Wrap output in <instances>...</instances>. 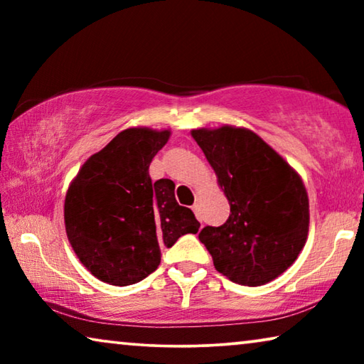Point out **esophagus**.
<instances>
[{
  "label": "esophagus",
  "instance_id": "1",
  "mask_svg": "<svg viewBox=\"0 0 364 364\" xmlns=\"http://www.w3.org/2000/svg\"><path fill=\"white\" fill-rule=\"evenodd\" d=\"M193 210H194V213H196V217H197V220H199V221H202V218H200V205H199V204H197V202H196V204L193 205Z\"/></svg>",
  "mask_w": 364,
  "mask_h": 364
}]
</instances>
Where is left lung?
Listing matches in <instances>:
<instances>
[{
  "mask_svg": "<svg viewBox=\"0 0 364 364\" xmlns=\"http://www.w3.org/2000/svg\"><path fill=\"white\" fill-rule=\"evenodd\" d=\"M230 202L221 226L199 239L217 271L241 286H263L297 260L308 237L310 205L300 175L249 128L191 132Z\"/></svg>",
  "mask_w": 364,
  "mask_h": 364,
  "instance_id": "1",
  "label": "left lung"
}]
</instances>
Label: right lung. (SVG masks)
Listing matches in <instances>:
<instances>
[{
  "label": "right lung",
  "mask_w": 364,
  "mask_h": 364,
  "mask_svg": "<svg viewBox=\"0 0 364 364\" xmlns=\"http://www.w3.org/2000/svg\"><path fill=\"white\" fill-rule=\"evenodd\" d=\"M170 130L120 132L78 170L65 194L64 223L83 267L112 286H130L160 264V249L199 231L191 208L175 199V183H152L149 165Z\"/></svg>",
  "instance_id": "1"
}]
</instances>
